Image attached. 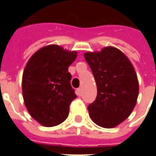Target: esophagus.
Wrapping results in <instances>:
<instances>
[{"label":"esophagus","mask_w":156,"mask_h":156,"mask_svg":"<svg viewBox=\"0 0 156 156\" xmlns=\"http://www.w3.org/2000/svg\"><path fill=\"white\" fill-rule=\"evenodd\" d=\"M76 93H77V95L80 96V95H82V94H83V90H82L81 88H78L77 90H76Z\"/></svg>","instance_id":"1"}]
</instances>
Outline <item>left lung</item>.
<instances>
[{
	"label": "left lung",
	"mask_w": 156,
	"mask_h": 156,
	"mask_svg": "<svg viewBox=\"0 0 156 156\" xmlns=\"http://www.w3.org/2000/svg\"><path fill=\"white\" fill-rule=\"evenodd\" d=\"M84 57L97 86L96 99L88 105L90 117L98 126L113 128L130 115L137 103L139 87L134 68L114 47L86 52Z\"/></svg>",
	"instance_id": "8db88e82"
}]
</instances>
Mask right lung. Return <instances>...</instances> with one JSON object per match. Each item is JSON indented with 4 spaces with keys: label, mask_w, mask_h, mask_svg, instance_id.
Listing matches in <instances>:
<instances>
[{
    "label": "right lung",
    "mask_w": 156,
    "mask_h": 156,
    "mask_svg": "<svg viewBox=\"0 0 156 156\" xmlns=\"http://www.w3.org/2000/svg\"><path fill=\"white\" fill-rule=\"evenodd\" d=\"M76 57V51L48 45L34 53L26 66L23 100L30 116L42 126H56L68 117L69 104L77 97L68 68Z\"/></svg>",
    "instance_id": "add662e5"
}]
</instances>
